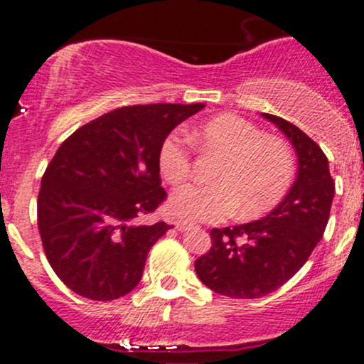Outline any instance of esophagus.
Returning a JSON list of instances; mask_svg holds the SVG:
<instances>
[{"label": "esophagus", "mask_w": 364, "mask_h": 364, "mask_svg": "<svg viewBox=\"0 0 364 364\" xmlns=\"http://www.w3.org/2000/svg\"><path fill=\"white\" fill-rule=\"evenodd\" d=\"M174 225H176V229H178V231H186V229H190V228H193V224H191V223H188V220H178V223L176 224H174Z\"/></svg>", "instance_id": "obj_1"}]
</instances>
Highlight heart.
<instances>
[{
    "instance_id": "b5f03b06",
    "label": "heart",
    "mask_w": 364,
    "mask_h": 364,
    "mask_svg": "<svg viewBox=\"0 0 364 364\" xmlns=\"http://www.w3.org/2000/svg\"><path fill=\"white\" fill-rule=\"evenodd\" d=\"M195 140L219 157L212 183L188 185L174 191L169 210L196 223L224 219L236 210L240 219L270 212L286 196L296 173L292 150L277 136L262 135L255 124L236 114H219L195 129ZM159 173L169 185L190 176V150L171 135L159 149Z\"/></svg>"
}]
</instances>
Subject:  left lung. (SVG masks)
I'll list each match as a JSON object with an SVG mask.
<instances>
[{"label":"left lung","mask_w":364,"mask_h":364,"mask_svg":"<svg viewBox=\"0 0 364 364\" xmlns=\"http://www.w3.org/2000/svg\"><path fill=\"white\" fill-rule=\"evenodd\" d=\"M262 116L294 149V183L262 219L212 229V248L195 262V272L208 289L236 299L270 294L301 269L323 236L336 193L323 150L289 121L267 112Z\"/></svg>","instance_id":"obj_1"}]
</instances>
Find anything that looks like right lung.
Wrapping results in <instances>:
<instances>
[{"label":"right lung","mask_w":364,"mask_h":364,"mask_svg":"<svg viewBox=\"0 0 364 364\" xmlns=\"http://www.w3.org/2000/svg\"><path fill=\"white\" fill-rule=\"evenodd\" d=\"M205 104H147L106 112L61 144L46 169L37 224L49 265L83 298L111 301L140 282L171 225L136 224L164 202L159 149Z\"/></svg>","instance_id":"right-lung-1"}]
</instances>
